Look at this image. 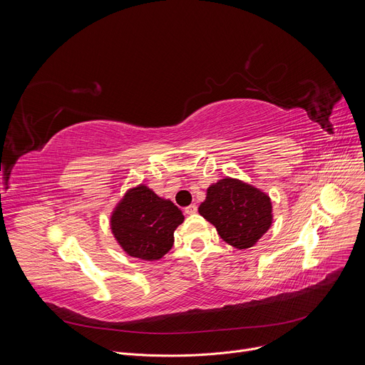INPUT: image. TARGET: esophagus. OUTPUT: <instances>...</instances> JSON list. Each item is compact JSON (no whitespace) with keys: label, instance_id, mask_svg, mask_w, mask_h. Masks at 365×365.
Wrapping results in <instances>:
<instances>
[{"label":"esophagus","instance_id":"obj_1","mask_svg":"<svg viewBox=\"0 0 365 365\" xmlns=\"http://www.w3.org/2000/svg\"><path fill=\"white\" fill-rule=\"evenodd\" d=\"M196 211H197V206L196 205H189V206L185 207V214L186 215H193V214H196Z\"/></svg>","mask_w":365,"mask_h":365}]
</instances>
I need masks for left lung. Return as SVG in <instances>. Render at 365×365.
Segmentation results:
<instances>
[{"label":"left lung","instance_id":"obj_1","mask_svg":"<svg viewBox=\"0 0 365 365\" xmlns=\"http://www.w3.org/2000/svg\"><path fill=\"white\" fill-rule=\"evenodd\" d=\"M199 214L238 250L254 247L273 224L270 196L240 179L224 178L206 189Z\"/></svg>","mask_w":365,"mask_h":365}]
</instances>
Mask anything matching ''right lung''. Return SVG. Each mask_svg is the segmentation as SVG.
Here are the masks:
<instances>
[{
    "label": "right lung",
    "instance_id": "right-lung-1",
    "mask_svg": "<svg viewBox=\"0 0 365 365\" xmlns=\"http://www.w3.org/2000/svg\"><path fill=\"white\" fill-rule=\"evenodd\" d=\"M183 221L182 211L170 199L160 197L143 183L124 193L110 218L118 245L130 257L145 262H155L170 251L175 230Z\"/></svg>",
    "mask_w": 365,
    "mask_h": 365
}]
</instances>
